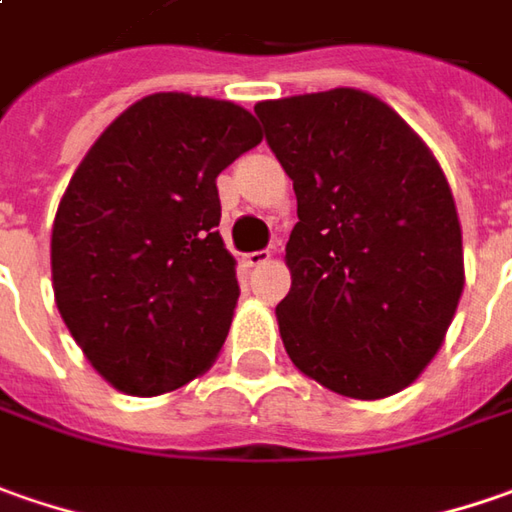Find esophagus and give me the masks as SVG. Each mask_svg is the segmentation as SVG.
Wrapping results in <instances>:
<instances>
[{"instance_id":"obj_1","label":"esophagus","mask_w":512,"mask_h":512,"mask_svg":"<svg viewBox=\"0 0 512 512\" xmlns=\"http://www.w3.org/2000/svg\"><path fill=\"white\" fill-rule=\"evenodd\" d=\"M269 260H272L269 252H252V255L243 257V263H246V266H263V263H269Z\"/></svg>"}]
</instances>
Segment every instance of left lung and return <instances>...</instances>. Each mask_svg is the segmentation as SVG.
Here are the masks:
<instances>
[{"instance_id":"1","label":"left lung","mask_w":512,"mask_h":512,"mask_svg":"<svg viewBox=\"0 0 512 512\" xmlns=\"http://www.w3.org/2000/svg\"><path fill=\"white\" fill-rule=\"evenodd\" d=\"M255 114L298 197L292 289L275 309L292 364L346 398L401 392L441 349L464 289L444 171L367 91L257 102Z\"/></svg>"}]
</instances>
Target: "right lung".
<instances>
[{"instance_id":"1","label":"right lung","mask_w":512,"mask_h":512,"mask_svg":"<svg viewBox=\"0 0 512 512\" xmlns=\"http://www.w3.org/2000/svg\"><path fill=\"white\" fill-rule=\"evenodd\" d=\"M260 140L234 102L151 94L74 171L51 232L54 298L111 387L163 395L214 364L240 298L217 174Z\"/></svg>"}]
</instances>
